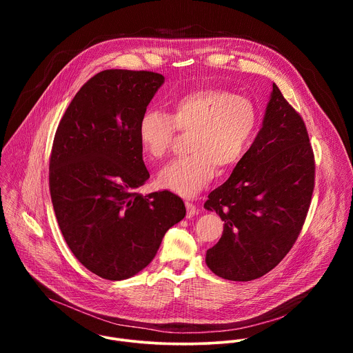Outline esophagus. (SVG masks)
<instances>
[{"label": "esophagus", "instance_id": "esophagus-1", "mask_svg": "<svg viewBox=\"0 0 353 353\" xmlns=\"http://www.w3.org/2000/svg\"><path fill=\"white\" fill-rule=\"evenodd\" d=\"M185 210H187V216H188V218L192 216V215H195V214L198 212L196 207H195L192 203H190V201H185Z\"/></svg>", "mask_w": 353, "mask_h": 353}]
</instances>
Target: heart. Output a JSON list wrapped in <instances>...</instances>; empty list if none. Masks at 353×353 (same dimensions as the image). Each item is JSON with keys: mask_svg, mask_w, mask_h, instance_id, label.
Segmentation results:
<instances>
[{"mask_svg": "<svg viewBox=\"0 0 353 353\" xmlns=\"http://www.w3.org/2000/svg\"><path fill=\"white\" fill-rule=\"evenodd\" d=\"M259 124L254 103L247 96L225 89H199L183 96L173 113L149 109L138 123V141L146 157L163 158L177 131L191 134V155L166 165L161 187L183 196H194L215 177L216 165L230 168L247 152Z\"/></svg>", "mask_w": 353, "mask_h": 353, "instance_id": "1", "label": "heart"}]
</instances>
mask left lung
<instances>
[{
    "label": "left lung",
    "mask_w": 353,
    "mask_h": 353,
    "mask_svg": "<svg viewBox=\"0 0 353 353\" xmlns=\"http://www.w3.org/2000/svg\"><path fill=\"white\" fill-rule=\"evenodd\" d=\"M316 162L306 124L274 83L263 127L230 177L205 203L225 222L207 265L229 281H253L275 268L305 225Z\"/></svg>",
    "instance_id": "1"
}]
</instances>
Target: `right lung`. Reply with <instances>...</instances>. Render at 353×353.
<instances>
[{"mask_svg": "<svg viewBox=\"0 0 353 353\" xmlns=\"http://www.w3.org/2000/svg\"><path fill=\"white\" fill-rule=\"evenodd\" d=\"M163 81L150 71L99 72L78 90L54 135L48 183L59 226L77 260L109 281L143 270L185 216L179 195L138 192L149 179L138 123Z\"/></svg>", "mask_w": 353, "mask_h": 353, "instance_id": "1", "label": "right lung"}]
</instances>
